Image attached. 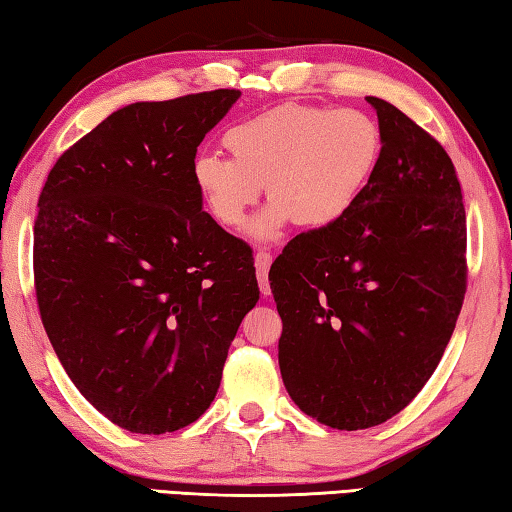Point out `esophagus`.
<instances>
[{
  "label": "esophagus",
  "mask_w": 512,
  "mask_h": 512,
  "mask_svg": "<svg viewBox=\"0 0 512 512\" xmlns=\"http://www.w3.org/2000/svg\"><path fill=\"white\" fill-rule=\"evenodd\" d=\"M273 255L266 253V250H257L255 253V268H257V282L259 289H262L264 296H271V287H268V268H271Z\"/></svg>",
  "instance_id": "1"
}]
</instances>
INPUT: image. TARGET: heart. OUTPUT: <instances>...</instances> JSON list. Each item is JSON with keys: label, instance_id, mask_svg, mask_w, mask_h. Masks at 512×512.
Here are the masks:
<instances>
[{"label": "heart", "instance_id": "heart-1", "mask_svg": "<svg viewBox=\"0 0 512 512\" xmlns=\"http://www.w3.org/2000/svg\"><path fill=\"white\" fill-rule=\"evenodd\" d=\"M223 146L230 158L194 160L198 196L221 225L239 228L266 183L273 201L250 235L273 239L293 219L323 228L348 214L377 169L381 131L357 108L282 103L230 126Z\"/></svg>", "mask_w": 512, "mask_h": 512}]
</instances>
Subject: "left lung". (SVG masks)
<instances>
[{
    "mask_svg": "<svg viewBox=\"0 0 512 512\" xmlns=\"http://www.w3.org/2000/svg\"><path fill=\"white\" fill-rule=\"evenodd\" d=\"M377 110L381 155L366 192L284 246L268 273L282 381L309 418L357 431L393 418L443 359L465 296V207L443 146Z\"/></svg>",
    "mask_w": 512,
    "mask_h": 512,
    "instance_id": "8db88e82",
    "label": "left lung"
}]
</instances>
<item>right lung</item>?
Returning <instances> with one entry per match:
<instances>
[{
	"label": "right lung",
	"mask_w": 512,
	"mask_h": 512,
	"mask_svg": "<svg viewBox=\"0 0 512 512\" xmlns=\"http://www.w3.org/2000/svg\"><path fill=\"white\" fill-rule=\"evenodd\" d=\"M239 90L119 108L60 155L33 228L36 296L58 361L94 409L169 433L210 409L257 305L253 250L203 212L192 164Z\"/></svg>",
	"instance_id": "1"
}]
</instances>
